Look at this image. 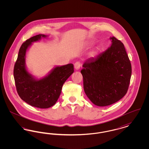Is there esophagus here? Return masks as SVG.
<instances>
[{
    "instance_id": "esophagus-1",
    "label": "esophagus",
    "mask_w": 149,
    "mask_h": 149,
    "mask_svg": "<svg viewBox=\"0 0 149 149\" xmlns=\"http://www.w3.org/2000/svg\"><path fill=\"white\" fill-rule=\"evenodd\" d=\"M80 62H79V61L76 62L74 64V68H75V69L78 70L80 69Z\"/></svg>"
}]
</instances>
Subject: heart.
Segmentation results:
<instances>
[{
    "label": "heart",
    "mask_w": 149,
    "mask_h": 149,
    "mask_svg": "<svg viewBox=\"0 0 149 149\" xmlns=\"http://www.w3.org/2000/svg\"><path fill=\"white\" fill-rule=\"evenodd\" d=\"M99 50V48H97L95 50H94L93 51H92V52L91 53L90 55H91V56H95V55L98 53V52Z\"/></svg>",
    "instance_id": "b5f03b06"
}]
</instances>
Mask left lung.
<instances>
[{
	"label": "left lung",
	"instance_id": "obj_1",
	"mask_svg": "<svg viewBox=\"0 0 149 149\" xmlns=\"http://www.w3.org/2000/svg\"><path fill=\"white\" fill-rule=\"evenodd\" d=\"M110 40L111 46L87 59L80 71L85 94L97 106H109L122 98L131 79V65L124 45L113 36Z\"/></svg>",
	"mask_w": 149,
	"mask_h": 149
}]
</instances>
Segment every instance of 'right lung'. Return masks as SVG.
<instances>
[{
	"label": "right lung",
	"mask_w": 149,
	"mask_h": 149,
	"mask_svg": "<svg viewBox=\"0 0 149 149\" xmlns=\"http://www.w3.org/2000/svg\"><path fill=\"white\" fill-rule=\"evenodd\" d=\"M48 36H35L22 45L14 65V81L17 91L23 100L32 106L48 108L58 99L62 87L74 72L72 64L56 66L44 77L38 79L29 72L26 65V54L33 43L40 41Z\"/></svg>",
	"instance_id": "obj_1"
}]
</instances>
